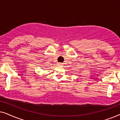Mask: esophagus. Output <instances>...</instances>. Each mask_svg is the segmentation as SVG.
Returning <instances> with one entry per match:
<instances>
[{
    "label": "esophagus",
    "mask_w": 120,
    "mask_h": 120,
    "mask_svg": "<svg viewBox=\"0 0 120 120\" xmlns=\"http://www.w3.org/2000/svg\"><path fill=\"white\" fill-rule=\"evenodd\" d=\"M58 65H62V64L61 63H59Z\"/></svg>",
    "instance_id": "1"
}]
</instances>
